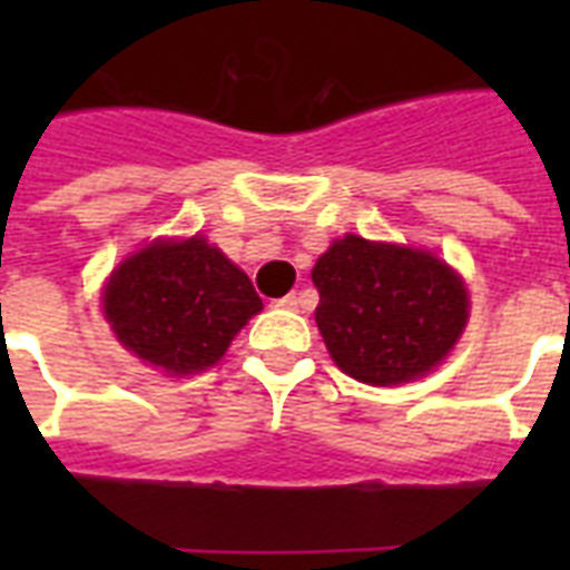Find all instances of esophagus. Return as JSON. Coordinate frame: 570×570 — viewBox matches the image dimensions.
<instances>
[{"label":"esophagus","instance_id":"1","mask_svg":"<svg viewBox=\"0 0 570 570\" xmlns=\"http://www.w3.org/2000/svg\"><path fill=\"white\" fill-rule=\"evenodd\" d=\"M298 304H302V298H298L295 293H289V295H284V298H277L275 307H284V311H298Z\"/></svg>","mask_w":570,"mask_h":570}]
</instances>
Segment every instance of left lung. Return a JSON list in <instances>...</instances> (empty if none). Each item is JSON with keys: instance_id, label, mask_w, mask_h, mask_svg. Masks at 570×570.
<instances>
[{"instance_id": "left-lung-1", "label": "left lung", "mask_w": 570, "mask_h": 570, "mask_svg": "<svg viewBox=\"0 0 570 570\" xmlns=\"http://www.w3.org/2000/svg\"><path fill=\"white\" fill-rule=\"evenodd\" d=\"M316 325L334 364L387 387L441 364L468 325V289L429 250L348 233L313 266Z\"/></svg>"}]
</instances>
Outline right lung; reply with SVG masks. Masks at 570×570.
I'll return each instance as SVG.
<instances>
[{
	"instance_id": "obj_1",
	"label": "right lung",
	"mask_w": 570,
	"mask_h": 570,
	"mask_svg": "<svg viewBox=\"0 0 570 570\" xmlns=\"http://www.w3.org/2000/svg\"><path fill=\"white\" fill-rule=\"evenodd\" d=\"M259 311L248 275L204 236L150 242L102 289V313L120 346L168 375L218 364Z\"/></svg>"
}]
</instances>
